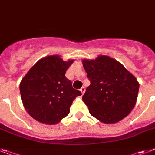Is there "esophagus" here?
<instances>
[{
	"label": "esophagus",
	"instance_id": "34e87169",
	"mask_svg": "<svg viewBox=\"0 0 155 155\" xmlns=\"http://www.w3.org/2000/svg\"><path fill=\"white\" fill-rule=\"evenodd\" d=\"M80 91H81L82 94H84L85 93V91H86V88L84 87H82L81 89H80Z\"/></svg>",
	"mask_w": 155,
	"mask_h": 155
}]
</instances>
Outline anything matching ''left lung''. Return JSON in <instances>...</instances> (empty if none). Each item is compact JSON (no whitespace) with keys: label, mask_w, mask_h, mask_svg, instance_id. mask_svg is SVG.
I'll list each match as a JSON object with an SVG mask.
<instances>
[{"label":"left lung","mask_w":155,"mask_h":155,"mask_svg":"<svg viewBox=\"0 0 155 155\" xmlns=\"http://www.w3.org/2000/svg\"><path fill=\"white\" fill-rule=\"evenodd\" d=\"M83 65L91 85L83 101L91 115L104 124H114L126 117L136 103L140 84L122 64L109 56L84 59Z\"/></svg>","instance_id":"obj_1"}]
</instances>
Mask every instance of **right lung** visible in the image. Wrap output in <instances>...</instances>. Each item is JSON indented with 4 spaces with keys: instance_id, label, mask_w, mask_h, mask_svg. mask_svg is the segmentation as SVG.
I'll return each mask as SVG.
<instances>
[{
    "instance_id": "add662e5",
    "label": "right lung",
    "mask_w": 155,
    "mask_h": 155,
    "mask_svg": "<svg viewBox=\"0 0 155 155\" xmlns=\"http://www.w3.org/2000/svg\"><path fill=\"white\" fill-rule=\"evenodd\" d=\"M74 60L59 55L42 58L31 67L19 84L26 111L40 123L56 124L67 117L72 101L82 94L72 87L65 72Z\"/></svg>"
}]
</instances>
